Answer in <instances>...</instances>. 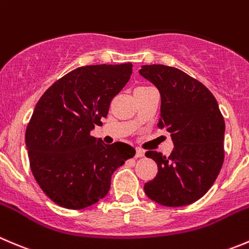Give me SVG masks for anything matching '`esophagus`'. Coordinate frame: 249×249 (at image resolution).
I'll return each mask as SVG.
<instances>
[{"label": "esophagus", "mask_w": 249, "mask_h": 249, "mask_svg": "<svg viewBox=\"0 0 249 249\" xmlns=\"http://www.w3.org/2000/svg\"><path fill=\"white\" fill-rule=\"evenodd\" d=\"M144 156V151L143 149H140L137 148L136 149V158H142V157Z\"/></svg>", "instance_id": "34e87169"}]
</instances>
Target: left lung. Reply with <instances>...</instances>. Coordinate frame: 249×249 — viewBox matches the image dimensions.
Masks as SVG:
<instances>
[{"label":"left lung","mask_w":249,"mask_h":249,"mask_svg":"<svg viewBox=\"0 0 249 249\" xmlns=\"http://www.w3.org/2000/svg\"><path fill=\"white\" fill-rule=\"evenodd\" d=\"M139 73L160 93L159 129L170 134L169 157L146 152L158 174L144 183V194L165 207H182L208 192L224 161L225 122L213 93L180 69L163 64L142 66Z\"/></svg>","instance_id":"1"}]
</instances>
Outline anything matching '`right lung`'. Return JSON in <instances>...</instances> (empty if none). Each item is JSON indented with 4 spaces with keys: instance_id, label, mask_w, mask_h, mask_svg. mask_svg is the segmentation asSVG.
I'll return each instance as SVG.
<instances>
[{
    "instance_id": "obj_1",
    "label": "right lung",
    "mask_w": 249,
    "mask_h": 249,
    "mask_svg": "<svg viewBox=\"0 0 249 249\" xmlns=\"http://www.w3.org/2000/svg\"><path fill=\"white\" fill-rule=\"evenodd\" d=\"M131 73V63L81 67L36 103L25 132L30 168L58 206L84 209L97 203L107 196L113 173L135 156L130 144H106L91 136Z\"/></svg>"
}]
</instances>
